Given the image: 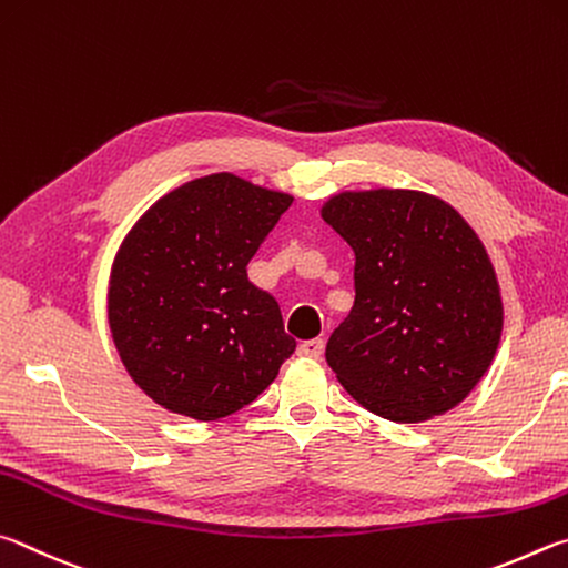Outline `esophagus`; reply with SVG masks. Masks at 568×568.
Segmentation results:
<instances>
[{"mask_svg": "<svg viewBox=\"0 0 568 568\" xmlns=\"http://www.w3.org/2000/svg\"><path fill=\"white\" fill-rule=\"evenodd\" d=\"M324 354V339H310L300 344V356H310V359H322Z\"/></svg>", "mask_w": 568, "mask_h": 568, "instance_id": "1", "label": "esophagus"}]
</instances>
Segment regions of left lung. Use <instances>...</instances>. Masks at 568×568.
<instances>
[{
    "label": "left lung",
    "instance_id": "obj_1",
    "mask_svg": "<svg viewBox=\"0 0 568 568\" xmlns=\"http://www.w3.org/2000/svg\"><path fill=\"white\" fill-rule=\"evenodd\" d=\"M354 248V310L326 344L344 389L376 416L416 424L454 409L491 366L501 296L462 214L409 189L336 194L322 209Z\"/></svg>",
    "mask_w": 568,
    "mask_h": 568
}]
</instances>
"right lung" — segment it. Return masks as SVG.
Returning <instances> with one entry per match:
<instances>
[{
	"label": "right lung",
	"mask_w": 568,
	"mask_h": 568,
	"mask_svg": "<svg viewBox=\"0 0 568 568\" xmlns=\"http://www.w3.org/2000/svg\"><path fill=\"white\" fill-rule=\"evenodd\" d=\"M292 196L234 174L174 189L129 232L109 284V326L132 379L199 422L252 404L296 349L246 264Z\"/></svg>",
	"instance_id": "1"
}]
</instances>
